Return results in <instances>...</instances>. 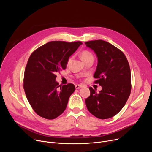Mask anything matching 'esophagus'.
<instances>
[{
	"instance_id": "34e87169",
	"label": "esophagus",
	"mask_w": 152,
	"mask_h": 152,
	"mask_svg": "<svg viewBox=\"0 0 152 152\" xmlns=\"http://www.w3.org/2000/svg\"><path fill=\"white\" fill-rule=\"evenodd\" d=\"M75 87L76 89H81L83 87V86L82 85H79V84H77L75 86Z\"/></svg>"
}]
</instances>
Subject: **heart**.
Masks as SVG:
<instances>
[{
  "mask_svg": "<svg viewBox=\"0 0 152 152\" xmlns=\"http://www.w3.org/2000/svg\"><path fill=\"white\" fill-rule=\"evenodd\" d=\"M91 56H92V55L88 51H83L81 53V58L82 59V60H85L86 58H88L89 57H91Z\"/></svg>",
  "mask_w": 152,
  "mask_h": 152,
  "instance_id": "heart-1",
  "label": "heart"
}]
</instances>
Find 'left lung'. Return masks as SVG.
Returning <instances> with one entry per match:
<instances>
[{
  "label": "left lung",
  "mask_w": 152,
  "mask_h": 152,
  "mask_svg": "<svg viewBox=\"0 0 152 152\" xmlns=\"http://www.w3.org/2000/svg\"><path fill=\"white\" fill-rule=\"evenodd\" d=\"M97 57V66L94 77L102 90L89 87L90 96L86 99L89 112L99 119L116 115L123 108L131 90V70L125 55L118 48L102 40L85 42Z\"/></svg>",
  "instance_id": "8db88e82"
}]
</instances>
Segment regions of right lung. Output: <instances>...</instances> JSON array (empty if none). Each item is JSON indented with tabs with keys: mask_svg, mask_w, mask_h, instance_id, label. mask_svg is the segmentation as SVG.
<instances>
[{
	"mask_svg": "<svg viewBox=\"0 0 152 152\" xmlns=\"http://www.w3.org/2000/svg\"><path fill=\"white\" fill-rule=\"evenodd\" d=\"M83 43L51 41L32 53L25 71L23 87L31 107L40 116L57 118L65 110L75 86L60 85L55 73L66 68L70 56Z\"/></svg>",
	"mask_w": 152,
	"mask_h": 152,
	"instance_id": "obj_1",
	"label": "right lung"
}]
</instances>
